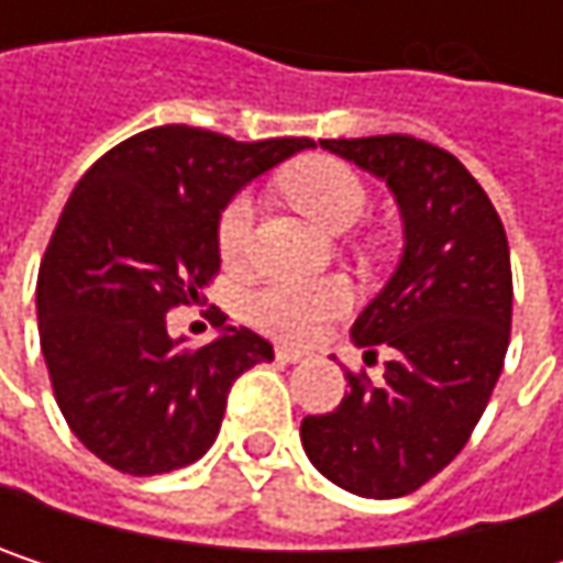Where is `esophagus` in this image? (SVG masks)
<instances>
[{
	"label": "esophagus",
	"instance_id": "1",
	"mask_svg": "<svg viewBox=\"0 0 563 563\" xmlns=\"http://www.w3.org/2000/svg\"><path fill=\"white\" fill-rule=\"evenodd\" d=\"M277 358L286 362V365H296V362L306 358V352H299V349H292V345H277Z\"/></svg>",
	"mask_w": 563,
	"mask_h": 563
}]
</instances>
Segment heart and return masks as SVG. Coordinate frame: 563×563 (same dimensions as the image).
Here are the masks:
<instances>
[{
  "label": "heart",
  "instance_id": "b5f03b06",
  "mask_svg": "<svg viewBox=\"0 0 563 563\" xmlns=\"http://www.w3.org/2000/svg\"><path fill=\"white\" fill-rule=\"evenodd\" d=\"M283 195L322 231H349L368 208L362 178L335 159H309L283 178ZM254 228V201L238 195L218 221V247L224 261H241ZM352 289L342 280L271 283L251 299V319L283 339H309L329 319L345 312Z\"/></svg>",
  "mask_w": 563,
  "mask_h": 563
}]
</instances>
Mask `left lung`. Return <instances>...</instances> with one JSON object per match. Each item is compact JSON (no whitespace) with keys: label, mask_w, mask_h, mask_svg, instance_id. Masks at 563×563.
I'll return each instance as SVG.
<instances>
[{"label":"left lung","mask_w":563,"mask_h":563,"mask_svg":"<svg viewBox=\"0 0 563 563\" xmlns=\"http://www.w3.org/2000/svg\"><path fill=\"white\" fill-rule=\"evenodd\" d=\"M391 188L404 254L358 312L365 355L388 349L385 382L352 375L342 404L299 427L309 463L365 499H397L466 446L503 375L511 329L506 228L466 166L413 136L319 140Z\"/></svg>","instance_id":"left-lung-1"}]
</instances>
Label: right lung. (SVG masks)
Here are the masks:
<instances>
[{
    "label": "right lung",
    "mask_w": 563,
    "mask_h": 563,
    "mask_svg": "<svg viewBox=\"0 0 563 563\" xmlns=\"http://www.w3.org/2000/svg\"><path fill=\"white\" fill-rule=\"evenodd\" d=\"M312 146L172 123L113 146L70 191L38 271V335L67 427L107 466L159 476L201 460L234 378L274 358L224 316L214 342L185 349L166 312L201 306L228 201Z\"/></svg>",
    "instance_id": "add662e5"
}]
</instances>
